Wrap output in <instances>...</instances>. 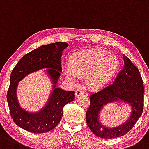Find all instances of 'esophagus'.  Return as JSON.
<instances>
[{
  "label": "esophagus",
  "instance_id": "esophagus-1",
  "mask_svg": "<svg viewBox=\"0 0 149 149\" xmlns=\"http://www.w3.org/2000/svg\"><path fill=\"white\" fill-rule=\"evenodd\" d=\"M84 91L83 90V89L78 88L77 90L76 91V93H75V95H76V97H79L81 95L84 94Z\"/></svg>",
  "mask_w": 149,
  "mask_h": 149
}]
</instances>
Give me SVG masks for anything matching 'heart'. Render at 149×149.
<instances>
[{"label":"heart","mask_w":149,"mask_h":149,"mask_svg":"<svg viewBox=\"0 0 149 149\" xmlns=\"http://www.w3.org/2000/svg\"><path fill=\"white\" fill-rule=\"evenodd\" d=\"M118 62L111 53L100 49L81 51L71 57V66L65 68L66 77L77 84L79 76H86L88 84L94 88L107 86L116 73Z\"/></svg>","instance_id":"obj_1"}]
</instances>
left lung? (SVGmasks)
Masks as SVG:
<instances>
[{
    "instance_id": "1",
    "label": "left lung",
    "mask_w": 149,
    "mask_h": 149,
    "mask_svg": "<svg viewBox=\"0 0 149 149\" xmlns=\"http://www.w3.org/2000/svg\"><path fill=\"white\" fill-rule=\"evenodd\" d=\"M123 58V68L117 75L115 81L90 95V106L86 114V123L95 136L103 139L118 138L127 134L143 112L144 89L140 72L124 54ZM120 100L132 106L131 116L120 126L106 127L99 120L101 109L108 103Z\"/></svg>"
}]
</instances>
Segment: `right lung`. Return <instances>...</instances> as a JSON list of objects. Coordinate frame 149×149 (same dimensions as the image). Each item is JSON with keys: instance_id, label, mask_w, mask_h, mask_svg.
<instances>
[{"instance_id": "1", "label": "right lung", "mask_w": 149, "mask_h": 149, "mask_svg": "<svg viewBox=\"0 0 149 149\" xmlns=\"http://www.w3.org/2000/svg\"><path fill=\"white\" fill-rule=\"evenodd\" d=\"M68 46L67 43L60 42L41 46L25 55L12 70L7 101L13 120L23 129L35 134L51 131L62 118L64 106L74 100L73 91H65L56 86L62 71V52ZM43 68H49L47 72L53 83V92L41 110L30 113L22 109L18 103L17 83L29 73Z\"/></svg>"}]
</instances>
